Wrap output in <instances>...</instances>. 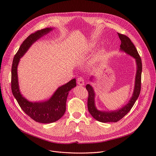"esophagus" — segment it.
Instances as JSON below:
<instances>
[{
	"label": "esophagus",
	"instance_id": "1",
	"mask_svg": "<svg viewBox=\"0 0 156 156\" xmlns=\"http://www.w3.org/2000/svg\"><path fill=\"white\" fill-rule=\"evenodd\" d=\"M77 83L79 84V85H80V86H83L84 84V80H83L81 77L78 78V80H77Z\"/></svg>",
	"mask_w": 156,
	"mask_h": 156
}]
</instances>
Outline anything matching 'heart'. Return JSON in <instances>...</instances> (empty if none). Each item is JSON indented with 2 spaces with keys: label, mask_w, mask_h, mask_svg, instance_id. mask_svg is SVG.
<instances>
[{
  "label": "heart",
  "mask_w": 156,
  "mask_h": 156,
  "mask_svg": "<svg viewBox=\"0 0 156 156\" xmlns=\"http://www.w3.org/2000/svg\"><path fill=\"white\" fill-rule=\"evenodd\" d=\"M93 47H94V44H91L88 45V48L90 50H91ZM106 54H107V49L105 47L101 48L100 50L98 51V53L96 55V57H95V60L98 61V60H100L102 58H104L106 56Z\"/></svg>",
  "instance_id": "heart-1"
}]
</instances>
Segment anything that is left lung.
Returning <instances> with one entry per match:
<instances>
[{"label":"left lung","instance_id":"1","mask_svg":"<svg viewBox=\"0 0 156 156\" xmlns=\"http://www.w3.org/2000/svg\"><path fill=\"white\" fill-rule=\"evenodd\" d=\"M121 40V44L120 45V50L133 56L135 59L137 69L135 77L134 88L133 95L129 101L126 105L119 109L115 111H100L98 110L95 105V93L93 88L89 84H87L86 88L88 91V109L91 115L97 121L101 122H116L121 119L125 115H126L131 109L135 102L137 100L140 92L141 87V73H142V62L140 56L135 46L129 37L127 36L118 34ZM93 76L90 77V80L92 81Z\"/></svg>","mask_w":156,"mask_h":156}]
</instances>
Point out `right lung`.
<instances>
[{
	"instance_id": "right-lung-1",
	"label": "right lung",
	"mask_w": 156,
	"mask_h": 156,
	"mask_svg": "<svg viewBox=\"0 0 156 156\" xmlns=\"http://www.w3.org/2000/svg\"><path fill=\"white\" fill-rule=\"evenodd\" d=\"M53 30V28H46L38 30L28 37L20 45L14 56L12 66L11 89L21 109L36 122L51 123L60 119L66 111V102L69 91L76 86V79H72L65 84L58 87L50 99L45 101L32 102L25 98L20 91L17 67L20 59L29 49L32 45L39 38Z\"/></svg>"
}]
</instances>
